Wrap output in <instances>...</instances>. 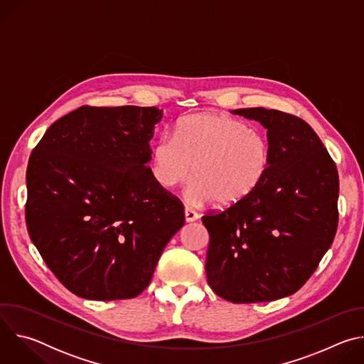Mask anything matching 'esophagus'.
<instances>
[{
  "mask_svg": "<svg viewBox=\"0 0 364 364\" xmlns=\"http://www.w3.org/2000/svg\"><path fill=\"white\" fill-rule=\"evenodd\" d=\"M184 218H186V222L190 223V222L197 220L198 215L193 209H190V207H186V209H184Z\"/></svg>",
  "mask_w": 364,
  "mask_h": 364,
  "instance_id": "esophagus-1",
  "label": "esophagus"
}]
</instances>
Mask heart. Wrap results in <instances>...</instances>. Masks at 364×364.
Listing matches in <instances>:
<instances>
[{"mask_svg": "<svg viewBox=\"0 0 364 364\" xmlns=\"http://www.w3.org/2000/svg\"><path fill=\"white\" fill-rule=\"evenodd\" d=\"M271 167L267 136L225 114L183 118L174 138L163 135L151 151L154 180L164 190L196 181L187 198L196 204L216 201L232 207L245 201L264 183Z\"/></svg>", "mask_w": 364, "mask_h": 364, "instance_id": "heart-1", "label": "heart"}]
</instances>
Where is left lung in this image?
Instances as JSON below:
<instances>
[{
    "label": "left lung",
    "instance_id": "8db88e82",
    "mask_svg": "<svg viewBox=\"0 0 364 364\" xmlns=\"http://www.w3.org/2000/svg\"><path fill=\"white\" fill-rule=\"evenodd\" d=\"M268 129L271 167L245 201L201 218L210 242L207 284L235 304L296 292L317 269L338 225V173L305 121L265 108L233 111Z\"/></svg>",
    "mask_w": 364,
    "mask_h": 364
}]
</instances>
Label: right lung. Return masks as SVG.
Instances as JSON below:
<instances>
[{"mask_svg":"<svg viewBox=\"0 0 364 364\" xmlns=\"http://www.w3.org/2000/svg\"><path fill=\"white\" fill-rule=\"evenodd\" d=\"M161 117L155 107L85 105L51 125L30 155V239L77 296H138L184 225L183 203L146 166Z\"/></svg>","mask_w":364,"mask_h":364,"instance_id":"right-lung-1","label":"right lung"}]
</instances>
